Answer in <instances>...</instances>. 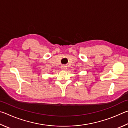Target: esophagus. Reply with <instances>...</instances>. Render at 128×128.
<instances>
[{
  "label": "esophagus",
  "instance_id": "34e87169",
  "mask_svg": "<svg viewBox=\"0 0 128 128\" xmlns=\"http://www.w3.org/2000/svg\"><path fill=\"white\" fill-rule=\"evenodd\" d=\"M67 68H68V66H67L63 65V66H61V69L62 70H66Z\"/></svg>",
  "mask_w": 128,
  "mask_h": 128
}]
</instances>
